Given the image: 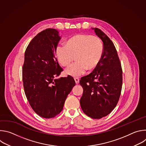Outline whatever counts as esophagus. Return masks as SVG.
<instances>
[{"label": "esophagus", "instance_id": "obj_1", "mask_svg": "<svg viewBox=\"0 0 146 146\" xmlns=\"http://www.w3.org/2000/svg\"><path fill=\"white\" fill-rule=\"evenodd\" d=\"M74 81L76 82V84H78L79 83V79L78 78H74Z\"/></svg>", "mask_w": 146, "mask_h": 146}]
</instances>
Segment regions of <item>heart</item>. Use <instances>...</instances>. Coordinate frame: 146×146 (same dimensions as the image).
<instances>
[{
    "label": "heart",
    "mask_w": 146,
    "mask_h": 146,
    "mask_svg": "<svg viewBox=\"0 0 146 146\" xmlns=\"http://www.w3.org/2000/svg\"><path fill=\"white\" fill-rule=\"evenodd\" d=\"M103 46L100 39L90 35H78L69 38L66 44H59L56 55L59 63L68 66L76 56V61L69 66L65 73L73 77H79L87 70L95 69L100 61Z\"/></svg>",
    "instance_id": "b5f03b06"
}]
</instances>
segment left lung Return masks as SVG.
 Returning a JSON list of instances; mask_svg holds the SVG:
<instances>
[{
    "label": "left lung",
    "instance_id": "8db88e82",
    "mask_svg": "<svg viewBox=\"0 0 146 146\" xmlns=\"http://www.w3.org/2000/svg\"><path fill=\"white\" fill-rule=\"evenodd\" d=\"M92 29L103 41V52L94 71L80 80L83 88L80 102L86 115L100 119L109 114L117 105L122 89V71L112 41L100 29Z\"/></svg>",
    "mask_w": 146,
    "mask_h": 146
}]
</instances>
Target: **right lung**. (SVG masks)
I'll return each instance as SVG.
<instances>
[{
    "mask_svg": "<svg viewBox=\"0 0 146 146\" xmlns=\"http://www.w3.org/2000/svg\"><path fill=\"white\" fill-rule=\"evenodd\" d=\"M55 29L38 33L25 52L23 81L27 98L34 111L51 118L63 110L65 100L76 85L71 76L56 78L63 71L55 58L60 37Z\"/></svg>",
    "mask_w": 146,
    "mask_h": 146,
    "instance_id": "right-lung-1",
    "label": "right lung"
}]
</instances>
